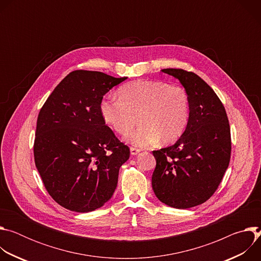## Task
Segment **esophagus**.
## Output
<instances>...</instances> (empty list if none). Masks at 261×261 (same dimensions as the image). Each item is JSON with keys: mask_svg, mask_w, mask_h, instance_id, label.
<instances>
[{"mask_svg": "<svg viewBox=\"0 0 261 261\" xmlns=\"http://www.w3.org/2000/svg\"><path fill=\"white\" fill-rule=\"evenodd\" d=\"M139 152H140L139 148H136V147H130V153H131V155L135 156V155H137Z\"/></svg>", "mask_w": 261, "mask_h": 261, "instance_id": "obj_1", "label": "esophagus"}]
</instances>
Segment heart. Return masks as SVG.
<instances>
[{
  "label": "heart",
  "instance_id": "b5f03b06",
  "mask_svg": "<svg viewBox=\"0 0 261 261\" xmlns=\"http://www.w3.org/2000/svg\"><path fill=\"white\" fill-rule=\"evenodd\" d=\"M120 98H104L100 102L103 120L116 132L128 134L141 126L126 140L137 147L177 140L187 127L190 115L189 97L178 86L161 81H136L119 90Z\"/></svg>",
  "mask_w": 261,
  "mask_h": 261
}]
</instances>
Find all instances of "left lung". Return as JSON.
Segmentation results:
<instances>
[{"label": "left lung", "mask_w": 261, "mask_h": 261, "mask_svg": "<svg viewBox=\"0 0 261 261\" xmlns=\"http://www.w3.org/2000/svg\"><path fill=\"white\" fill-rule=\"evenodd\" d=\"M188 94L189 121L173 145L154 151L152 187L157 198L175 208L205 202L217 190L230 161L226 111L214 90L193 72L167 68Z\"/></svg>", "instance_id": "left-lung-1"}]
</instances>
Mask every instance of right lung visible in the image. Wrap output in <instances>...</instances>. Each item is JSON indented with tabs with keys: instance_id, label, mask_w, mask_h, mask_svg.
Returning <instances> with one entry per match:
<instances>
[{
	"instance_id": "obj_1",
	"label": "right lung",
	"mask_w": 261,
	"mask_h": 261,
	"mask_svg": "<svg viewBox=\"0 0 261 261\" xmlns=\"http://www.w3.org/2000/svg\"><path fill=\"white\" fill-rule=\"evenodd\" d=\"M126 80L99 71H73L40 110L35 164L49 195L67 210L89 213L114 195L130 151L105 125L100 102Z\"/></svg>"
}]
</instances>
